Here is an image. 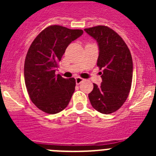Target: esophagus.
<instances>
[{"label":"esophagus","instance_id":"esophagus-1","mask_svg":"<svg viewBox=\"0 0 156 156\" xmlns=\"http://www.w3.org/2000/svg\"><path fill=\"white\" fill-rule=\"evenodd\" d=\"M83 79L81 78V77H76V84H80V83L81 82H83Z\"/></svg>","mask_w":156,"mask_h":156}]
</instances>
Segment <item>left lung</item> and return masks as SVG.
Listing matches in <instances>:
<instances>
[{"label":"left lung","instance_id":"obj_1","mask_svg":"<svg viewBox=\"0 0 156 156\" xmlns=\"http://www.w3.org/2000/svg\"><path fill=\"white\" fill-rule=\"evenodd\" d=\"M97 41L99 55L97 66L102 82L94 83L88 94L92 107L103 114L112 113L126 101L131 87L133 61L124 41L114 30L105 26L84 29Z\"/></svg>","mask_w":156,"mask_h":156}]
</instances>
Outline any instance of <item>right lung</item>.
<instances>
[{
	"mask_svg": "<svg viewBox=\"0 0 156 156\" xmlns=\"http://www.w3.org/2000/svg\"><path fill=\"white\" fill-rule=\"evenodd\" d=\"M83 34L82 30L53 25L41 31L29 48L24 64L25 83L32 102L46 113H58L69 103L76 80L56 76L55 71L66 48Z\"/></svg>",
	"mask_w": 156,
	"mask_h": 156,
	"instance_id": "1",
	"label": "right lung"
}]
</instances>
